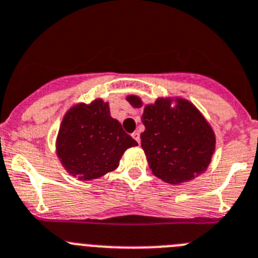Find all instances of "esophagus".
<instances>
[{
	"instance_id": "obj_1",
	"label": "esophagus",
	"mask_w": 258,
	"mask_h": 258,
	"mask_svg": "<svg viewBox=\"0 0 258 258\" xmlns=\"http://www.w3.org/2000/svg\"><path fill=\"white\" fill-rule=\"evenodd\" d=\"M132 137H133V139H136V141L138 142V145L141 143V134H139L138 132H134V133L132 134Z\"/></svg>"
}]
</instances>
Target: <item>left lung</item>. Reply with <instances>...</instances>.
Listing matches in <instances>:
<instances>
[{
	"instance_id": "obj_1",
	"label": "left lung",
	"mask_w": 258,
	"mask_h": 258,
	"mask_svg": "<svg viewBox=\"0 0 258 258\" xmlns=\"http://www.w3.org/2000/svg\"><path fill=\"white\" fill-rule=\"evenodd\" d=\"M133 107H142L136 96L126 98ZM146 131L141 145L153 175L169 184L192 180L209 167L215 151V134L200 111L185 100H169L147 105L142 115Z\"/></svg>"
}]
</instances>
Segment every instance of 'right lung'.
Returning a JSON list of instances; mask_svg holds the SVG:
<instances>
[{"label": "right lung", "instance_id": "obj_1", "mask_svg": "<svg viewBox=\"0 0 258 258\" xmlns=\"http://www.w3.org/2000/svg\"><path fill=\"white\" fill-rule=\"evenodd\" d=\"M134 146L138 143L110 116L108 103L102 100L70 108L57 136L61 164L80 180L101 178L115 170L122 153Z\"/></svg>", "mask_w": 258, "mask_h": 258}]
</instances>
